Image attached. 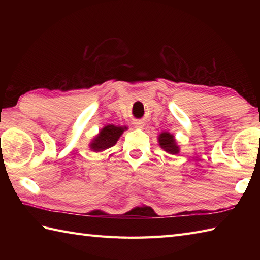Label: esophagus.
I'll use <instances>...</instances> for the list:
<instances>
[{
    "label": "esophagus",
    "instance_id": "1",
    "mask_svg": "<svg viewBox=\"0 0 260 260\" xmlns=\"http://www.w3.org/2000/svg\"><path fill=\"white\" fill-rule=\"evenodd\" d=\"M139 127H141V126H139Z\"/></svg>",
    "mask_w": 260,
    "mask_h": 260
}]
</instances>
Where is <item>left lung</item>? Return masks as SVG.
Here are the masks:
<instances>
[{"mask_svg":"<svg viewBox=\"0 0 260 260\" xmlns=\"http://www.w3.org/2000/svg\"><path fill=\"white\" fill-rule=\"evenodd\" d=\"M159 145L163 148L164 151H167L170 154H178L179 153V147L175 144L174 136L171 135L170 133H162L158 137Z\"/></svg>","mask_w":260,"mask_h":260,"instance_id":"left-lung-1","label":"left lung"}]
</instances>
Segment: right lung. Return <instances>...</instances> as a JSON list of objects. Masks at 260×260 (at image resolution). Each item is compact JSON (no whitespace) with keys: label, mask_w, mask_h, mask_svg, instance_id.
Here are the masks:
<instances>
[{"label":"right lung","mask_w":260,"mask_h":260,"mask_svg":"<svg viewBox=\"0 0 260 260\" xmlns=\"http://www.w3.org/2000/svg\"><path fill=\"white\" fill-rule=\"evenodd\" d=\"M125 129L126 127H117L114 125L105 126L101 131V133L98 134V136L93 139L90 144L91 150L95 152H102L114 146Z\"/></svg>","instance_id":"right-lung-1"}]
</instances>
